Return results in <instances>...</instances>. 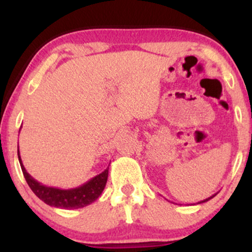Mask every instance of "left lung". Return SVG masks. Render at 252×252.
Returning <instances> with one entry per match:
<instances>
[{"label":"left lung","mask_w":252,"mask_h":252,"mask_svg":"<svg viewBox=\"0 0 252 252\" xmlns=\"http://www.w3.org/2000/svg\"><path fill=\"white\" fill-rule=\"evenodd\" d=\"M216 194H217V193H216ZM216 194L211 195V196H209V198H207V199H204V200H201V201L196 202V204H202V202H206V201H209V200H210V199H212V198H213V196H216ZM194 205H195V204H194Z\"/></svg>","instance_id":"left-lung-1"}]
</instances>
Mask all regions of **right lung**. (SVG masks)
Returning <instances> with one entry per match:
<instances>
[{"label":"right lung","instance_id":"1","mask_svg":"<svg viewBox=\"0 0 252 252\" xmlns=\"http://www.w3.org/2000/svg\"><path fill=\"white\" fill-rule=\"evenodd\" d=\"M17 156H19L20 166H21L26 181H27L31 189L33 190L34 194L40 200L45 202V204L53 207H58V209L72 210L82 209V207L88 206V205L92 204V202L99 198V195L102 194L104 190V187H105L106 181H108L109 167L100 174L96 175L91 180L83 184L82 186L76 187V189H57V187H48L46 185L40 184L33 176L28 174L21 161L19 150H17Z\"/></svg>","mask_w":252,"mask_h":252}]
</instances>
